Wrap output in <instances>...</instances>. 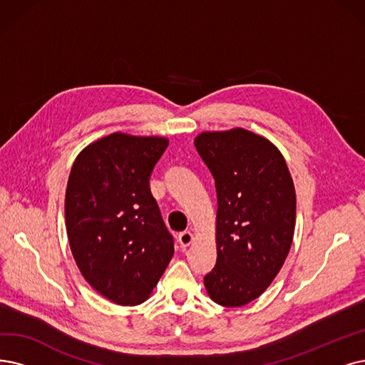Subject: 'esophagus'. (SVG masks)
Returning <instances> with one entry per match:
<instances>
[{
    "label": "esophagus",
    "mask_w": 365,
    "mask_h": 365,
    "mask_svg": "<svg viewBox=\"0 0 365 365\" xmlns=\"http://www.w3.org/2000/svg\"><path fill=\"white\" fill-rule=\"evenodd\" d=\"M178 240H180V244H181V247H188V245H192L193 242H195V235L193 233L190 232V230H185V232H181L180 235H178Z\"/></svg>",
    "instance_id": "1"
}]
</instances>
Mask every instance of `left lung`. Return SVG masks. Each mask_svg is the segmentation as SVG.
<instances>
[{
  "label": "left lung",
  "mask_w": 365,
  "mask_h": 365,
  "mask_svg": "<svg viewBox=\"0 0 365 365\" xmlns=\"http://www.w3.org/2000/svg\"><path fill=\"white\" fill-rule=\"evenodd\" d=\"M195 147L217 190V264L203 283L214 302L241 307L265 292L289 255L294 181L280 150L245 128L202 132Z\"/></svg>",
  "instance_id": "left-lung-1"
}]
</instances>
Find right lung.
Returning a JSON list of instances; mask_svg holds the SVG:
<instances>
[{
	"instance_id": "1",
	"label": "right lung",
	"mask_w": 365,
	"mask_h": 365,
	"mask_svg": "<svg viewBox=\"0 0 365 365\" xmlns=\"http://www.w3.org/2000/svg\"><path fill=\"white\" fill-rule=\"evenodd\" d=\"M162 136L112 133L85 147L66 190V229L83 279L120 305L147 301L173 256V240L150 190L168 148Z\"/></svg>"
}]
</instances>
